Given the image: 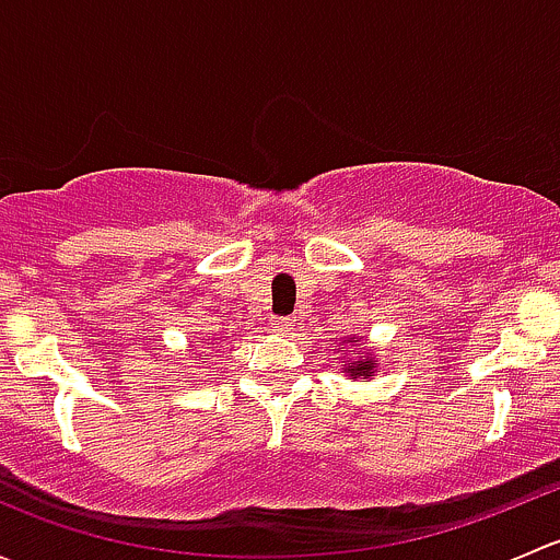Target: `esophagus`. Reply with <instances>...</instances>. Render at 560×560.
Returning <instances> with one entry per match:
<instances>
[{
    "mask_svg": "<svg viewBox=\"0 0 560 560\" xmlns=\"http://www.w3.org/2000/svg\"><path fill=\"white\" fill-rule=\"evenodd\" d=\"M273 327H276V330H279V332H290L292 327H295V319H292V316H276Z\"/></svg>",
    "mask_w": 560,
    "mask_h": 560,
    "instance_id": "1",
    "label": "esophagus"
}]
</instances>
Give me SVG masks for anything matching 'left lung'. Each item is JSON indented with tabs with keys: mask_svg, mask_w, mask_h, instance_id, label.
Returning <instances> with one entry per match:
<instances>
[{
	"mask_svg": "<svg viewBox=\"0 0 560 560\" xmlns=\"http://www.w3.org/2000/svg\"><path fill=\"white\" fill-rule=\"evenodd\" d=\"M338 352L343 354L341 363H343V374L352 376L354 382L358 380H371V376L380 371V358H376L371 349L360 347V338H347V341L338 343ZM355 358L352 359L351 354Z\"/></svg>",
	"mask_w": 560,
	"mask_h": 560,
	"instance_id": "obj_1",
	"label": "left lung"
}]
</instances>
